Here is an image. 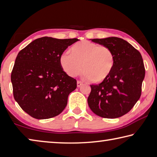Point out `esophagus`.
Listing matches in <instances>:
<instances>
[{
    "label": "esophagus",
    "instance_id": "obj_1",
    "mask_svg": "<svg viewBox=\"0 0 157 157\" xmlns=\"http://www.w3.org/2000/svg\"><path fill=\"white\" fill-rule=\"evenodd\" d=\"M82 85H83V83H82L81 81H77V87H81Z\"/></svg>",
    "mask_w": 157,
    "mask_h": 157
}]
</instances>
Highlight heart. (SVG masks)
<instances>
[{
  "label": "heart",
  "mask_w": 157,
  "mask_h": 157,
  "mask_svg": "<svg viewBox=\"0 0 157 157\" xmlns=\"http://www.w3.org/2000/svg\"><path fill=\"white\" fill-rule=\"evenodd\" d=\"M71 51L63 52L59 57L60 67L69 76L78 75L83 70L85 78L101 82L113 69L114 55L108 47L82 40L74 45Z\"/></svg>",
  "instance_id": "obj_1"
}]
</instances>
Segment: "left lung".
<instances>
[{"instance_id":"obj_1","label":"left lung","mask_w":157,"mask_h":157,"mask_svg":"<svg viewBox=\"0 0 157 157\" xmlns=\"http://www.w3.org/2000/svg\"><path fill=\"white\" fill-rule=\"evenodd\" d=\"M90 40L111 49L114 55V65L102 83L90 85L88 105L101 117H122L131 110L141 97L145 77L141 54L128 41L118 37Z\"/></svg>"}]
</instances>
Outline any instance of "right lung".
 <instances>
[{
    "label": "right lung",
    "instance_id": "add662e5",
    "mask_svg": "<svg viewBox=\"0 0 157 157\" xmlns=\"http://www.w3.org/2000/svg\"><path fill=\"white\" fill-rule=\"evenodd\" d=\"M78 38H37L18 52L11 74L14 99L36 119L60 114L68 96L76 88V81L67 75L59 57Z\"/></svg>",
    "mask_w": 157,
    "mask_h": 157
}]
</instances>
